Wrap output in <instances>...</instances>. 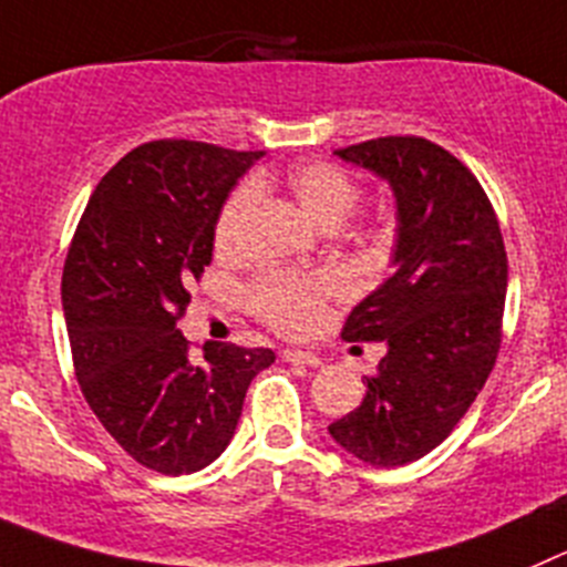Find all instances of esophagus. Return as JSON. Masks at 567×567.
<instances>
[{
  "label": "esophagus",
  "instance_id": "34e87169",
  "mask_svg": "<svg viewBox=\"0 0 567 567\" xmlns=\"http://www.w3.org/2000/svg\"><path fill=\"white\" fill-rule=\"evenodd\" d=\"M280 359L292 361V364H306V368H320V364H322L320 355L309 353V350H298V348L280 350Z\"/></svg>",
  "mask_w": 567,
  "mask_h": 567
}]
</instances>
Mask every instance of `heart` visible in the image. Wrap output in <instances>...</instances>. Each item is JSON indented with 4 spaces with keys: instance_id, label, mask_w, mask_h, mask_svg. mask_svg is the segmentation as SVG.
Here are the masks:
<instances>
[{
    "instance_id": "1",
    "label": "heart",
    "mask_w": 567,
    "mask_h": 567,
    "mask_svg": "<svg viewBox=\"0 0 567 567\" xmlns=\"http://www.w3.org/2000/svg\"><path fill=\"white\" fill-rule=\"evenodd\" d=\"M287 188L300 212L320 228H337L355 208L361 183L353 172L331 161H309L287 175ZM252 186H239L219 212L214 225V247L219 256L230 258L245 245V223L252 208ZM350 284L337 269L315 275L264 272L245 289V303L264 326L284 337H303L326 317L331 300L348 295Z\"/></svg>"
}]
</instances>
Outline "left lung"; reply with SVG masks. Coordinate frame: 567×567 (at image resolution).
Returning a JSON list of instances; mask_svg holds the SVG:
<instances>
[{
    "label": "left lung",
    "mask_w": 567,
    "mask_h": 567,
    "mask_svg": "<svg viewBox=\"0 0 567 567\" xmlns=\"http://www.w3.org/2000/svg\"><path fill=\"white\" fill-rule=\"evenodd\" d=\"M390 181L395 272L344 320L348 342L386 355L359 409L328 425L348 454L401 467L434 451L493 373L506 300V250L493 203L456 155L420 136L333 150Z\"/></svg>",
    "instance_id": "obj_1"
}]
</instances>
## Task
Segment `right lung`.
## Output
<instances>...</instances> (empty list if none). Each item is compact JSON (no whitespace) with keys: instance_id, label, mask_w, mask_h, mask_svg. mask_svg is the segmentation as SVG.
<instances>
[{"instance_id":"obj_1","label":"right lung","mask_w":567,"mask_h":567,"mask_svg":"<svg viewBox=\"0 0 567 567\" xmlns=\"http://www.w3.org/2000/svg\"><path fill=\"white\" fill-rule=\"evenodd\" d=\"M264 153L188 138L131 150L89 197L63 264L74 375L107 434L164 476L203 471L234 436L269 348L188 353L177 320L212 264L230 188Z\"/></svg>"}]
</instances>
